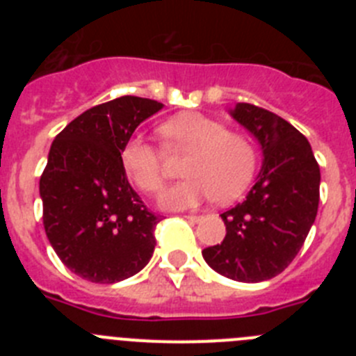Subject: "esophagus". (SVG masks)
I'll list each match as a JSON object with an SVG mask.
<instances>
[{"label":"esophagus","mask_w":356,"mask_h":356,"mask_svg":"<svg viewBox=\"0 0 356 356\" xmlns=\"http://www.w3.org/2000/svg\"><path fill=\"white\" fill-rule=\"evenodd\" d=\"M185 219L191 222H200L201 221V216H185Z\"/></svg>","instance_id":"esophagus-1"}]
</instances>
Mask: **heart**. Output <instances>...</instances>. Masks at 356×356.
Returning <instances> with one entry per match:
<instances>
[{"label":"heart","mask_w":356,"mask_h":356,"mask_svg":"<svg viewBox=\"0 0 356 356\" xmlns=\"http://www.w3.org/2000/svg\"><path fill=\"white\" fill-rule=\"evenodd\" d=\"M169 149L191 151L184 163L187 180L169 187L160 197L165 210L196 209L213 200H237L253 178L257 155L250 140L228 131L221 121L200 112H184L160 127ZM122 168L140 191L156 194L165 180L162 153L144 137L135 135L121 149Z\"/></svg>","instance_id":"heart-1"}]
</instances>
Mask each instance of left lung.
Returning a JSON list of instances; mask_svg holds the SVG:
<instances>
[{"instance_id": "obj_1", "label": "left lung", "mask_w": 356, "mask_h": 356, "mask_svg": "<svg viewBox=\"0 0 356 356\" xmlns=\"http://www.w3.org/2000/svg\"><path fill=\"white\" fill-rule=\"evenodd\" d=\"M228 112L259 143L262 168L246 200L221 213L225 241L201 253L219 275L257 284L280 275L303 246L317 216L321 171L291 122L250 103Z\"/></svg>"}]
</instances>
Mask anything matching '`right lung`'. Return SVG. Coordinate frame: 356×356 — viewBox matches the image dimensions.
I'll return each mask as SVG.
<instances>
[{
	"mask_svg": "<svg viewBox=\"0 0 356 356\" xmlns=\"http://www.w3.org/2000/svg\"><path fill=\"white\" fill-rule=\"evenodd\" d=\"M162 103L121 96L78 115L56 135L40 176L42 221L58 259L92 284L137 275L155 251L151 213L128 184L121 149Z\"/></svg>",
	"mask_w": 356,
	"mask_h": 356,
	"instance_id": "1",
	"label": "right lung"
}]
</instances>
